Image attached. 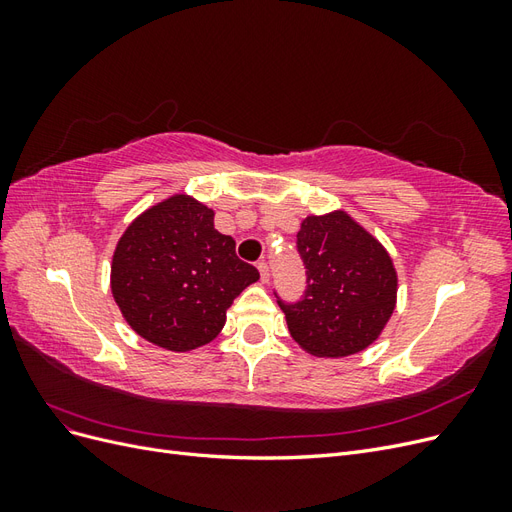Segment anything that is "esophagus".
I'll list each match as a JSON object with an SVG mask.
<instances>
[{
  "mask_svg": "<svg viewBox=\"0 0 512 512\" xmlns=\"http://www.w3.org/2000/svg\"><path fill=\"white\" fill-rule=\"evenodd\" d=\"M258 271H260V280L262 282H269V265H267V262L265 260H262V262H258Z\"/></svg>",
  "mask_w": 512,
  "mask_h": 512,
  "instance_id": "34e87169",
  "label": "esophagus"
}]
</instances>
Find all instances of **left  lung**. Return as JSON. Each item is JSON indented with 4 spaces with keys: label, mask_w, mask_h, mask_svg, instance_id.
Masks as SVG:
<instances>
[{
    "label": "left lung",
    "mask_w": 512,
    "mask_h": 512,
    "mask_svg": "<svg viewBox=\"0 0 512 512\" xmlns=\"http://www.w3.org/2000/svg\"><path fill=\"white\" fill-rule=\"evenodd\" d=\"M297 247L307 290L299 303L277 301L294 342L320 359L369 348L397 305V271L386 247L344 209L307 215Z\"/></svg>",
    "instance_id": "1"
}]
</instances>
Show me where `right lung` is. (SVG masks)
Here are the masks:
<instances>
[{
    "label": "right lung",
    "instance_id": "add662e5",
    "mask_svg": "<svg viewBox=\"0 0 512 512\" xmlns=\"http://www.w3.org/2000/svg\"><path fill=\"white\" fill-rule=\"evenodd\" d=\"M215 211L190 194L145 209L119 237L111 292L121 316L153 346L190 352L213 342L226 309L258 282L235 254V239L213 226Z\"/></svg>",
    "mask_w": 512,
    "mask_h": 512
}]
</instances>
